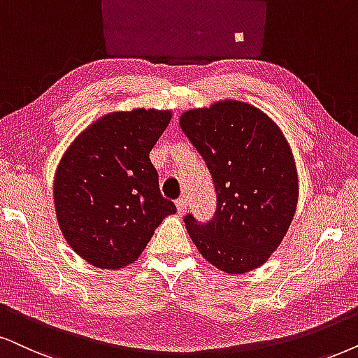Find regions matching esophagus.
I'll use <instances>...</instances> for the list:
<instances>
[{
	"label": "esophagus",
	"mask_w": 358,
	"mask_h": 358,
	"mask_svg": "<svg viewBox=\"0 0 358 358\" xmlns=\"http://www.w3.org/2000/svg\"><path fill=\"white\" fill-rule=\"evenodd\" d=\"M187 208H188V200L187 198H178V200H176V210H178V215H185V211H187Z\"/></svg>",
	"instance_id": "esophagus-1"
}]
</instances>
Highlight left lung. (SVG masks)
Returning a JSON list of instances; mask_svg holds the SVG:
<instances>
[{
	"label": "left lung",
	"mask_w": 358,
	"mask_h": 358,
	"mask_svg": "<svg viewBox=\"0 0 358 358\" xmlns=\"http://www.w3.org/2000/svg\"><path fill=\"white\" fill-rule=\"evenodd\" d=\"M216 189V211L201 224L185 216L188 234L216 269L244 274L278 250L294 218L299 178L291 145L259 108L220 101L180 117Z\"/></svg>",
	"instance_id": "8db88e82"
}]
</instances>
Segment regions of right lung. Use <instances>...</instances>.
<instances>
[{
  "label": "right lung",
  "mask_w": 358,
  "mask_h": 358,
  "mask_svg": "<svg viewBox=\"0 0 358 358\" xmlns=\"http://www.w3.org/2000/svg\"><path fill=\"white\" fill-rule=\"evenodd\" d=\"M170 110L134 108L92 122L72 140L54 175L62 236L89 264L120 269L137 261L176 208L162 196L148 153Z\"/></svg>",
  "instance_id": "add662e5"
}]
</instances>
